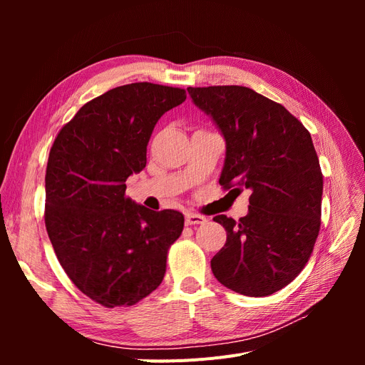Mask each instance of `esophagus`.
Wrapping results in <instances>:
<instances>
[{"label": "esophagus", "instance_id": "esophagus-1", "mask_svg": "<svg viewBox=\"0 0 365 365\" xmlns=\"http://www.w3.org/2000/svg\"><path fill=\"white\" fill-rule=\"evenodd\" d=\"M205 217L201 215H195V213H187L185 215V225H200L205 222Z\"/></svg>", "mask_w": 365, "mask_h": 365}]
</instances>
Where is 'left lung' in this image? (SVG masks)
I'll list each match as a JSON object with an SVG mask.
<instances>
[{"mask_svg": "<svg viewBox=\"0 0 365 365\" xmlns=\"http://www.w3.org/2000/svg\"><path fill=\"white\" fill-rule=\"evenodd\" d=\"M227 143L219 184L251 190L248 215L215 216L227 242L212 259L228 289L267 297L289 284L311 257L322 225L323 173L309 130L288 109L251 88H187Z\"/></svg>", "mask_w": 365, "mask_h": 365, "instance_id": "8db88e82", "label": "left lung"}]
</instances>
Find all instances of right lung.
Returning <instances> with one entry per match:
<instances>
[{
  "instance_id": "add662e5",
  "label": "right lung",
  "mask_w": 365,
  "mask_h": 365,
  "mask_svg": "<svg viewBox=\"0 0 365 365\" xmlns=\"http://www.w3.org/2000/svg\"><path fill=\"white\" fill-rule=\"evenodd\" d=\"M185 97L182 88L150 82L113 88L85 103L50 149L48 237L76 288L105 307L132 306L155 291L182 233L180 212L137 205L125 182L146 168L160 117Z\"/></svg>"
}]
</instances>
